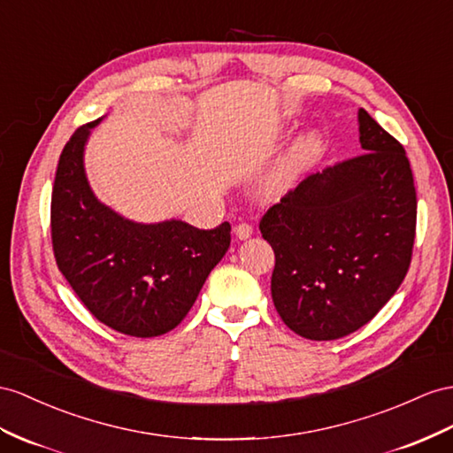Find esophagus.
<instances>
[{
    "label": "esophagus",
    "instance_id": "34e87169",
    "mask_svg": "<svg viewBox=\"0 0 453 453\" xmlns=\"http://www.w3.org/2000/svg\"><path fill=\"white\" fill-rule=\"evenodd\" d=\"M234 231H235V237L241 239V241H245V239H249L252 235V227L249 224H237L234 227Z\"/></svg>",
    "mask_w": 453,
    "mask_h": 453
}]
</instances>
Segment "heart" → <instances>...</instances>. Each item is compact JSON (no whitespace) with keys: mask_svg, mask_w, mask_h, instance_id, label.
Wrapping results in <instances>:
<instances>
[{"mask_svg":"<svg viewBox=\"0 0 453 453\" xmlns=\"http://www.w3.org/2000/svg\"><path fill=\"white\" fill-rule=\"evenodd\" d=\"M323 149H326V143H323L321 134L306 132L304 135H300L288 147L283 158L277 162L265 188H268L270 193H283L288 188H293L295 181L321 158Z\"/></svg>","mask_w":453,"mask_h":453,"instance_id":"heart-1","label":"heart"}]
</instances>
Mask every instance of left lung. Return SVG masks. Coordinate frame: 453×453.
<instances>
[{
  "mask_svg": "<svg viewBox=\"0 0 453 453\" xmlns=\"http://www.w3.org/2000/svg\"><path fill=\"white\" fill-rule=\"evenodd\" d=\"M365 153L311 173L260 222L275 254L272 298L310 341L346 337L377 316L411 262L417 195L405 150L357 111Z\"/></svg>",
  "mask_w": 453,
  "mask_h": 453,
  "instance_id": "obj_1",
  "label": "left lung"
}]
</instances>
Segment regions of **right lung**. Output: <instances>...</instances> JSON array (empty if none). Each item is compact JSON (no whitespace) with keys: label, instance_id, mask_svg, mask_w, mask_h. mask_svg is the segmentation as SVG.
<instances>
[{"label":"right lung","instance_id":"right-lung-1","mask_svg":"<svg viewBox=\"0 0 453 453\" xmlns=\"http://www.w3.org/2000/svg\"><path fill=\"white\" fill-rule=\"evenodd\" d=\"M65 145L51 195L57 265L84 306L111 329L149 339L178 327L231 242L227 222L137 224L97 201L84 170L91 127Z\"/></svg>","mask_w":453,"mask_h":453}]
</instances>
